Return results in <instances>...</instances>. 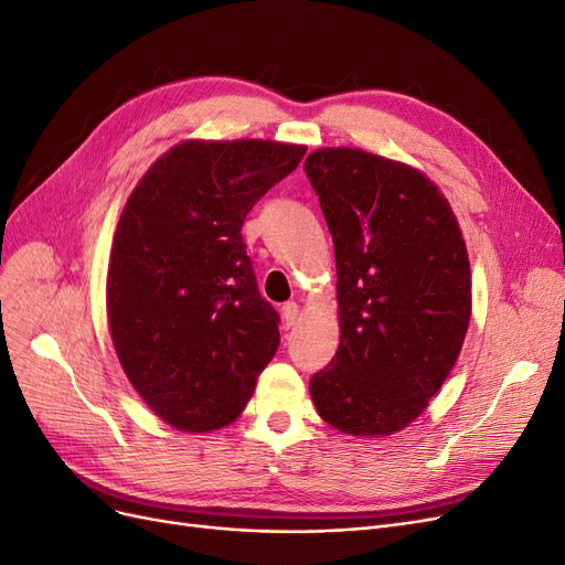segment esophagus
<instances>
[{"mask_svg": "<svg viewBox=\"0 0 565 565\" xmlns=\"http://www.w3.org/2000/svg\"><path fill=\"white\" fill-rule=\"evenodd\" d=\"M281 317H284V326L286 328H294L298 323V319H300V307L296 302H286L281 307Z\"/></svg>", "mask_w": 565, "mask_h": 565, "instance_id": "esophagus-1", "label": "esophagus"}]
</instances>
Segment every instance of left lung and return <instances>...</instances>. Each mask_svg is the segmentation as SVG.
<instances>
[{"label": "left lung", "instance_id": "8db88e82", "mask_svg": "<svg viewBox=\"0 0 565 565\" xmlns=\"http://www.w3.org/2000/svg\"><path fill=\"white\" fill-rule=\"evenodd\" d=\"M335 244L340 347L309 380L326 424L384 437L419 416L461 353L472 281L447 198L414 167L361 149L305 160Z\"/></svg>", "mask_w": 565, "mask_h": 565}]
</instances>
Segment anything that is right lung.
<instances>
[{"mask_svg":"<svg viewBox=\"0 0 565 565\" xmlns=\"http://www.w3.org/2000/svg\"><path fill=\"white\" fill-rule=\"evenodd\" d=\"M305 151L188 139L125 202L107 275L111 340L135 391L177 430L233 424L275 359L279 315L258 294L242 225Z\"/></svg>","mask_w":565,"mask_h":565,"instance_id":"right-lung-1","label":"right lung"}]
</instances>
